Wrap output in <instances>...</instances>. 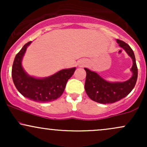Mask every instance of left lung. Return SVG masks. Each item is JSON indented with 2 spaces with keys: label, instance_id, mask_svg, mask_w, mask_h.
<instances>
[{
  "label": "left lung",
  "instance_id": "obj_1",
  "mask_svg": "<svg viewBox=\"0 0 147 147\" xmlns=\"http://www.w3.org/2000/svg\"><path fill=\"white\" fill-rule=\"evenodd\" d=\"M117 43L132 59L133 65L131 68L132 76L129 79L122 82H110L102 78L96 72L84 68L86 72V92L92 100L100 104H112L123 99L131 92L137 82L138 68L134 52L125 42L117 39Z\"/></svg>",
  "mask_w": 147,
  "mask_h": 147
}]
</instances>
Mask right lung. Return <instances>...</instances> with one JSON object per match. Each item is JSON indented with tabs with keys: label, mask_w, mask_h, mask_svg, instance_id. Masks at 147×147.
<instances>
[{
	"label": "right lung",
	"mask_w": 147,
	"mask_h": 147,
	"mask_svg": "<svg viewBox=\"0 0 147 147\" xmlns=\"http://www.w3.org/2000/svg\"><path fill=\"white\" fill-rule=\"evenodd\" d=\"M31 43L30 41L25 44L15 57L11 70L13 82L18 92L26 98L36 102H52L63 94L67 82L76 68L63 69L43 78L29 75L22 66V60Z\"/></svg>",
	"instance_id": "1"
}]
</instances>
